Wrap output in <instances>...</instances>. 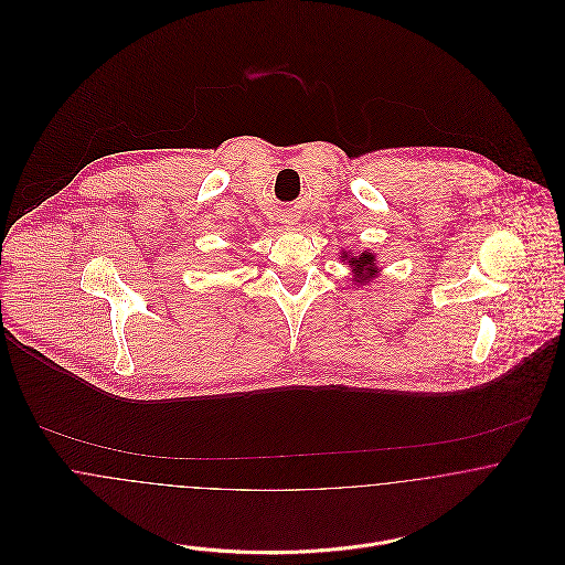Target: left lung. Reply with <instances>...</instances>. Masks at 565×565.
Listing matches in <instances>:
<instances>
[{"instance_id":"1","label":"left lung","mask_w":565,"mask_h":565,"mask_svg":"<svg viewBox=\"0 0 565 565\" xmlns=\"http://www.w3.org/2000/svg\"><path fill=\"white\" fill-rule=\"evenodd\" d=\"M345 258H348V254H345ZM348 263L354 267V271H356V282H365V280H370V278H374V274H376V265H374V254H370V252H361V256H356V258H348Z\"/></svg>"}]
</instances>
